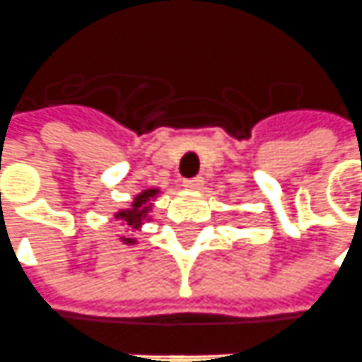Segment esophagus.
Returning <instances> with one entry per match:
<instances>
[{
    "instance_id": "34e87169",
    "label": "esophagus",
    "mask_w": 362,
    "mask_h": 362,
    "mask_svg": "<svg viewBox=\"0 0 362 362\" xmlns=\"http://www.w3.org/2000/svg\"><path fill=\"white\" fill-rule=\"evenodd\" d=\"M203 177H193V179H185L183 181V187L187 189H191V191H199V189H203Z\"/></svg>"
}]
</instances>
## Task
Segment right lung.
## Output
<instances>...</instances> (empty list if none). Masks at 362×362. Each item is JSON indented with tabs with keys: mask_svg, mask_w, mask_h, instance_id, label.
I'll use <instances>...</instances> for the list:
<instances>
[{
	"mask_svg": "<svg viewBox=\"0 0 362 362\" xmlns=\"http://www.w3.org/2000/svg\"><path fill=\"white\" fill-rule=\"evenodd\" d=\"M157 195H159V189H146L139 195H136V199H134V203H132L129 209L118 211L114 216L119 218L126 226H129L132 230H138V228H141L144 221H149L148 213L151 211V201ZM122 243L136 244V238H122Z\"/></svg>",
	"mask_w": 362,
	"mask_h": 362,
	"instance_id": "add662e5",
	"label": "right lung"
}]
</instances>
